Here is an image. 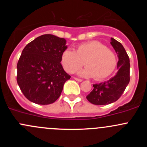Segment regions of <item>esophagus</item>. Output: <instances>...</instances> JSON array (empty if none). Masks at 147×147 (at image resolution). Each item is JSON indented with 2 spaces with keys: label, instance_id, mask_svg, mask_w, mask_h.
Returning <instances> with one entry per match:
<instances>
[{
  "label": "esophagus",
  "instance_id": "obj_1",
  "mask_svg": "<svg viewBox=\"0 0 147 147\" xmlns=\"http://www.w3.org/2000/svg\"><path fill=\"white\" fill-rule=\"evenodd\" d=\"M74 79H75L76 81H78V82H82V79H80V78H74Z\"/></svg>",
  "mask_w": 147,
  "mask_h": 147
}]
</instances>
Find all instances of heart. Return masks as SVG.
Segmentation results:
<instances>
[{"mask_svg":"<svg viewBox=\"0 0 147 147\" xmlns=\"http://www.w3.org/2000/svg\"><path fill=\"white\" fill-rule=\"evenodd\" d=\"M85 69L80 75L93 77L97 80L108 78L117 66V57L112 50L97 40L83 42L77 46L75 52L65 50L61 63L68 73H75L84 65Z\"/></svg>","mask_w":147,"mask_h":147,"instance_id":"1","label":"heart"}]
</instances>
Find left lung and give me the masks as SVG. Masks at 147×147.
<instances>
[{"label":"left lung","instance_id":"left-lung-1","mask_svg":"<svg viewBox=\"0 0 147 147\" xmlns=\"http://www.w3.org/2000/svg\"><path fill=\"white\" fill-rule=\"evenodd\" d=\"M111 45L119 57L116 75L105 82L93 84L94 89L87 96V100L95 105H106L120 98L130 80L129 58L125 49L119 42L111 38Z\"/></svg>","mask_w":147,"mask_h":147}]
</instances>
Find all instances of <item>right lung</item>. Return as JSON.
<instances>
[{
    "label": "right lung",
    "instance_id": "right-lung-1",
    "mask_svg": "<svg viewBox=\"0 0 147 147\" xmlns=\"http://www.w3.org/2000/svg\"><path fill=\"white\" fill-rule=\"evenodd\" d=\"M65 38L45 34L25 47L17 64V82L25 97L38 105H50L60 97L70 76L63 69Z\"/></svg>",
    "mask_w": 147,
    "mask_h": 147
}]
</instances>
